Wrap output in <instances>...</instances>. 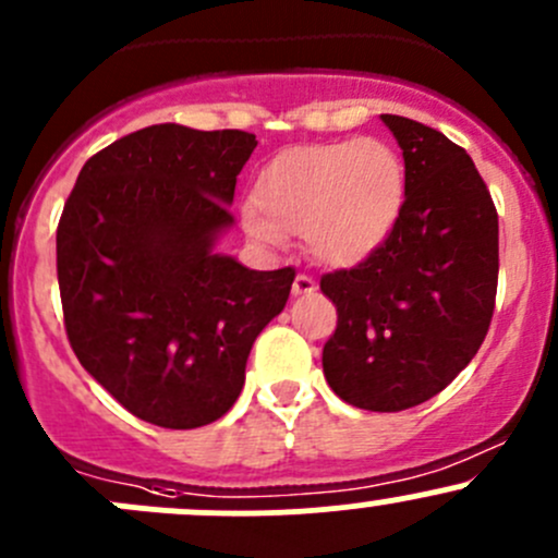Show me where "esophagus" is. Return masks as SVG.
<instances>
[{"label": "esophagus", "mask_w": 558, "mask_h": 558, "mask_svg": "<svg viewBox=\"0 0 558 558\" xmlns=\"http://www.w3.org/2000/svg\"><path fill=\"white\" fill-rule=\"evenodd\" d=\"M291 291H294V296H302V294H313L315 291V280L311 275H296L294 278V286H291Z\"/></svg>", "instance_id": "34e87169"}]
</instances>
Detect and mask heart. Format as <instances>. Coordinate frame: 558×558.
I'll use <instances>...</instances> for the list:
<instances>
[{
  "mask_svg": "<svg viewBox=\"0 0 558 558\" xmlns=\"http://www.w3.org/2000/svg\"><path fill=\"white\" fill-rule=\"evenodd\" d=\"M404 202V165L384 140L300 145L269 159L253 183L245 229L264 243L302 234L315 262L351 267L375 251Z\"/></svg>",
  "mask_w": 558,
  "mask_h": 558,
  "instance_id": "1",
  "label": "heart"
}]
</instances>
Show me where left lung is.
<instances>
[{
  "instance_id": "8db88e82",
  "label": "left lung",
  "mask_w": 558,
  "mask_h": 558,
  "mask_svg": "<svg viewBox=\"0 0 558 558\" xmlns=\"http://www.w3.org/2000/svg\"><path fill=\"white\" fill-rule=\"evenodd\" d=\"M380 118L402 148L404 202L364 262L320 278L337 307L324 375L353 408L397 413L440 393L486 340L499 218L464 148L410 118Z\"/></svg>"
}]
</instances>
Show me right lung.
Returning a JSON list of instances; mask_svg holds the SVG:
<instances>
[{
	"label": "right lung",
	"instance_id": "add662e5",
	"mask_svg": "<svg viewBox=\"0 0 558 558\" xmlns=\"http://www.w3.org/2000/svg\"><path fill=\"white\" fill-rule=\"evenodd\" d=\"M256 134L156 123L83 165L56 229L64 329L123 408L165 429L221 418L294 269L216 253Z\"/></svg>",
	"mask_w": 558,
	"mask_h": 558
}]
</instances>
